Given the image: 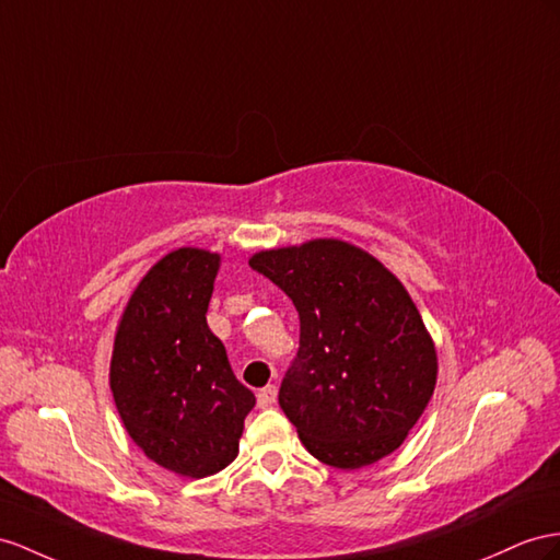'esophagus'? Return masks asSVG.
I'll return each mask as SVG.
<instances>
[{
  "label": "esophagus",
  "instance_id": "34e87169",
  "mask_svg": "<svg viewBox=\"0 0 560 560\" xmlns=\"http://www.w3.org/2000/svg\"><path fill=\"white\" fill-rule=\"evenodd\" d=\"M275 402H277V385H267V388L257 393V405H260L262 409L271 407Z\"/></svg>",
  "mask_w": 560,
  "mask_h": 560
}]
</instances>
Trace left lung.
Listing matches in <instances>:
<instances>
[{
	"instance_id": "1",
	"label": "left lung",
	"mask_w": 560,
	"mask_h": 560,
	"mask_svg": "<svg viewBox=\"0 0 560 560\" xmlns=\"http://www.w3.org/2000/svg\"><path fill=\"white\" fill-rule=\"evenodd\" d=\"M250 267L298 310L300 348L279 405L305 450L348 470L393 454L438 381L433 338L405 285L338 238L260 250Z\"/></svg>"
}]
</instances>
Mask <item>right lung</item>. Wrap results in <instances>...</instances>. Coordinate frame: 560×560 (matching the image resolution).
<instances>
[{"mask_svg":"<svg viewBox=\"0 0 560 560\" xmlns=\"http://www.w3.org/2000/svg\"><path fill=\"white\" fill-rule=\"evenodd\" d=\"M218 269V253H167L139 281L113 342L110 390L125 430L151 462L184 478L232 464L255 407L208 328Z\"/></svg>","mask_w":560,"mask_h":560,"instance_id":"add662e5","label":"right lung"}]
</instances>
